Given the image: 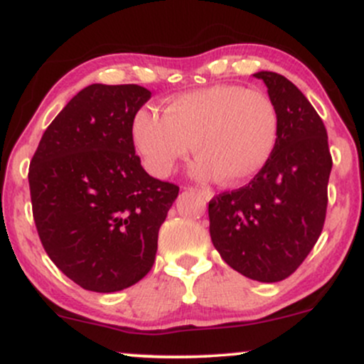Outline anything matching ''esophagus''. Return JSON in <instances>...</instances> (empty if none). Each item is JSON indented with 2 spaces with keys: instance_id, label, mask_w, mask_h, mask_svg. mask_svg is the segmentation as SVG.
<instances>
[{
  "instance_id": "esophagus-1",
  "label": "esophagus",
  "mask_w": 364,
  "mask_h": 364,
  "mask_svg": "<svg viewBox=\"0 0 364 364\" xmlns=\"http://www.w3.org/2000/svg\"><path fill=\"white\" fill-rule=\"evenodd\" d=\"M190 190L198 191V193L202 195L205 200H212V198H214V191L208 190V188H190Z\"/></svg>"
}]
</instances>
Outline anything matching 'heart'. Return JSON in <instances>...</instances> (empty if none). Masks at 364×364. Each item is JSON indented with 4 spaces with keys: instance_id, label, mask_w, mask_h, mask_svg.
Here are the masks:
<instances>
[{
    "instance_id": "1",
    "label": "heart",
    "mask_w": 364,
    "mask_h": 364,
    "mask_svg": "<svg viewBox=\"0 0 364 364\" xmlns=\"http://www.w3.org/2000/svg\"><path fill=\"white\" fill-rule=\"evenodd\" d=\"M277 135L279 116L269 95L240 85L185 92L166 101L164 114L144 107L132 121L133 147L150 174L168 176L195 149L200 154L191 176L220 178L225 185L257 176L272 157Z\"/></svg>"
}]
</instances>
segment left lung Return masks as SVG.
Instances as JSON below:
<instances>
[{
	"label": "left lung",
	"mask_w": 364,
	"mask_h": 364,
	"mask_svg": "<svg viewBox=\"0 0 364 364\" xmlns=\"http://www.w3.org/2000/svg\"><path fill=\"white\" fill-rule=\"evenodd\" d=\"M279 116L272 157L248 185L208 203L210 237L223 260L258 282H279L301 265L327 210L332 157L327 129L303 92L282 75L257 72Z\"/></svg>",
	"instance_id": "8db88e82"
}]
</instances>
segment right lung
<instances>
[{"instance_id": "1", "label": "right lung", "mask_w": 364, "mask_h": 364, "mask_svg": "<svg viewBox=\"0 0 364 364\" xmlns=\"http://www.w3.org/2000/svg\"><path fill=\"white\" fill-rule=\"evenodd\" d=\"M150 95L133 83H92L53 119L32 157L37 232L54 265L87 291L116 292L147 275L178 196L135 156L132 121Z\"/></svg>"}]
</instances>
